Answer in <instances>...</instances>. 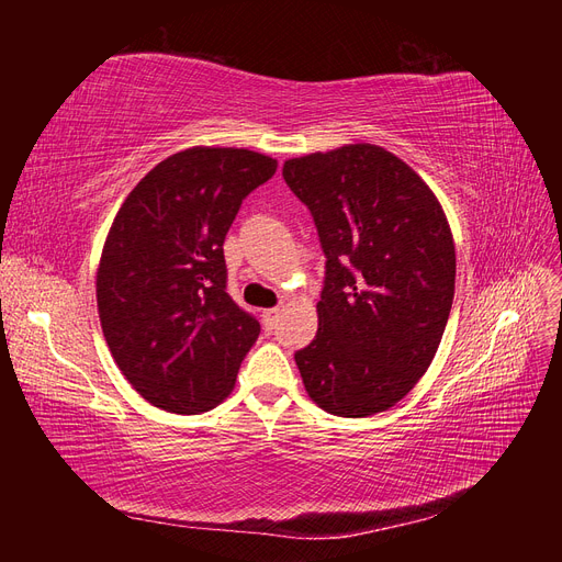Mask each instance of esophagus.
<instances>
[{
    "instance_id": "esophagus-1",
    "label": "esophagus",
    "mask_w": 562,
    "mask_h": 562,
    "mask_svg": "<svg viewBox=\"0 0 562 562\" xmlns=\"http://www.w3.org/2000/svg\"><path fill=\"white\" fill-rule=\"evenodd\" d=\"M279 310H265L262 312V321H265V328L267 330H274L277 328V321H279Z\"/></svg>"
}]
</instances>
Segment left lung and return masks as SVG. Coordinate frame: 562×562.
Listing matches in <instances>:
<instances>
[{"label":"left lung","instance_id":"1","mask_svg":"<svg viewBox=\"0 0 562 562\" xmlns=\"http://www.w3.org/2000/svg\"><path fill=\"white\" fill-rule=\"evenodd\" d=\"M283 180L312 211L326 252L318 333L295 363L310 398L370 417L431 366L454 297V241L431 187L380 145L288 159Z\"/></svg>","mask_w":562,"mask_h":562}]
</instances>
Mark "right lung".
I'll use <instances>...</instances> for the list:
<instances>
[{
    "label": "right lung",
    "instance_id": "right-lung-1",
    "mask_svg": "<svg viewBox=\"0 0 562 562\" xmlns=\"http://www.w3.org/2000/svg\"><path fill=\"white\" fill-rule=\"evenodd\" d=\"M277 159L190 147L157 164L119 209L95 277L112 359L138 394L176 415L227 398L260 323L227 295L223 244Z\"/></svg>",
    "mask_w": 562,
    "mask_h": 562
}]
</instances>
